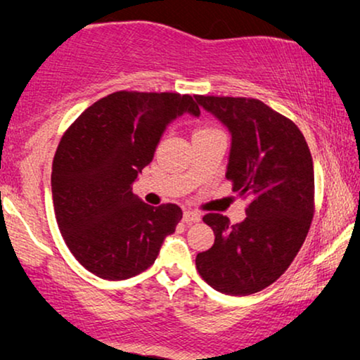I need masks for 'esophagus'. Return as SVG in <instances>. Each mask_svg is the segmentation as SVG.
<instances>
[{"label":"esophagus","mask_w":360,"mask_h":360,"mask_svg":"<svg viewBox=\"0 0 360 360\" xmlns=\"http://www.w3.org/2000/svg\"><path fill=\"white\" fill-rule=\"evenodd\" d=\"M201 219V214L196 213V211H191V210H186L184 213V221L185 223H198Z\"/></svg>","instance_id":"obj_1"}]
</instances>
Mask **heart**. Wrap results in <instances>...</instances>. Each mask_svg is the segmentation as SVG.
Returning a JSON list of instances; mask_svg holds the SVG:
<instances>
[{
  "mask_svg": "<svg viewBox=\"0 0 360 360\" xmlns=\"http://www.w3.org/2000/svg\"><path fill=\"white\" fill-rule=\"evenodd\" d=\"M211 132H221L218 129H214V127H210V126H203V127H198V129L195 131L193 136H201V134H211Z\"/></svg>",
  "mask_w": 360,
  "mask_h": 360,
  "instance_id": "1",
  "label": "heart"
}]
</instances>
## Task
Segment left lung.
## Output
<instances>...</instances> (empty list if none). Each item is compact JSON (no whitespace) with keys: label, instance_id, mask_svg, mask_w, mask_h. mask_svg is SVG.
Segmentation results:
<instances>
[{"label":"left lung","instance_id":"left-lung-1","mask_svg":"<svg viewBox=\"0 0 360 360\" xmlns=\"http://www.w3.org/2000/svg\"><path fill=\"white\" fill-rule=\"evenodd\" d=\"M231 132L226 179L249 200L243 223L208 213L213 248L196 255L203 280L244 297L272 285L293 262L314 214L311 152L293 121L255 98L195 96Z\"/></svg>","mask_w":360,"mask_h":360}]
</instances>
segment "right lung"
I'll return each instance as SVG.
<instances>
[{
    "mask_svg": "<svg viewBox=\"0 0 360 360\" xmlns=\"http://www.w3.org/2000/svg\"><path fill=\"white\" fill-rule=\"evenodd\" d=\"M186 112L200 116L190 95L116 91L62 136L52 164L57 224L75 259L100 278L144 272L175 233L180 206L147 205L132 184L154 159L165 127Z\"/></svg>",
    "mask_w": 360,
    "mask_h": 360,
    "instance_id": "add662e5",
    "label": "right lung"
}]
</instances>
